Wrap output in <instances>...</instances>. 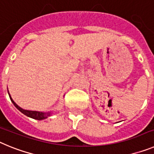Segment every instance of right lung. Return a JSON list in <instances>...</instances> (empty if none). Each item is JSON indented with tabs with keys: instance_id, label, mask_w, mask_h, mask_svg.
Listing matches in <instances>:
<instances>
[{
	"instance_id": "obj_1",
	"label": "right lung",
	"mask_w": 154,
	"mask_h": 154,
	"mask_svg": "<svg viewBox=\"0 0 154 154\" xmlns=\"http://www.w3.org/2000/svg\"><path fill=\"white\" fill-rule=\"evenodd\" d=\"M8 92L9 96H10V99L11 100L12 103L14 105V106H15L16 108L20 111V112H21L23 114H24V115L28 116V117L32 118V119H38V120H42V119H47L48 116H51V114H52V112H39V111H32V110L24 109L21 108V107L19 106L18 105L16 104L15 102L14 101L13 99H12L10 93H9V92H8Z\"/></svg>"
}]
</instances>
